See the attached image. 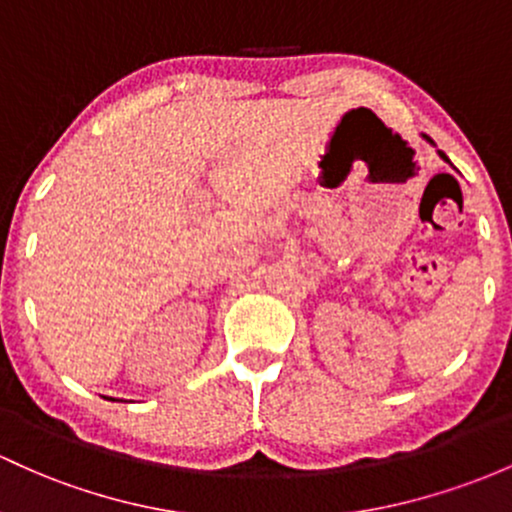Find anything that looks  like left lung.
<instances>
[{
  "label": "left lung",
  "instance_id": "1",
  "mask_svg": "<svg viewBox=\"0 0 512 512\" xmlns=\"http://www.w3.org/2000/svg\"><path fill=\"white\" fill-rule=\"evenodd\" d=\"M425 139H427V136H425ZM427 141H430V139H427ZM439 156H442V158H444V161H449V158H447V156H444V153H442V151H439Z\"/></svg>",
  "mask_w": 512,
  "mask_h": 512
}]
</instances>
